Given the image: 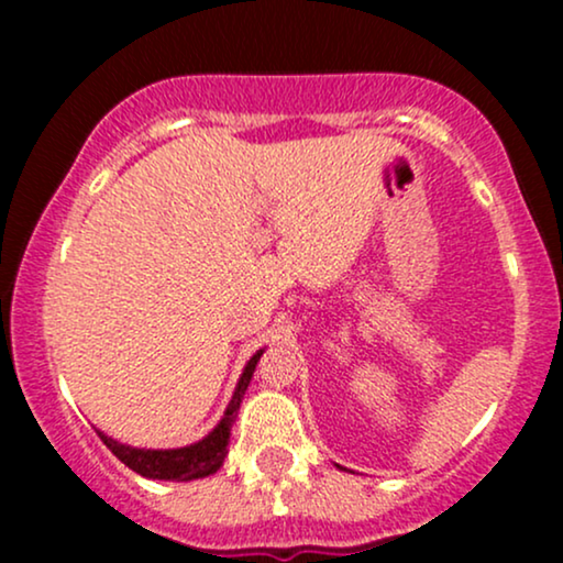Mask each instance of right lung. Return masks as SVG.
I'll list each match as a JSON object with an SVG mask.
<instances>
[{
  "instance_id": "1",
  "label": "right lung",
  "mask_w": 563,
  "mask_h": 563,
  "mask_svg": "<svg viewBox=\"0 0 563 563\" xmlns=\"http://www.w3.org/2000/svg\"><path fill=\"white\" fill-rule=\"evenodd\" d=\"M262 357V349L249 360L245 365L241 380H238L235 394H232L228 410H224V418L219 421V426L211 431L209 437H203L200 442L190 444V448H179V450H137V448H126V444L115 442V439L106 437L102 431L100 434L106 448L119 457L124 466L132 471H137L140 476H147V479H169V482H190V479H203V476L214 474L219 466L224 463V455H228V444H230V431L232 423H235L238 410H241V399L245 389H249L251 376H254L256 363Z\"/></svg>"
}]
</instances>
